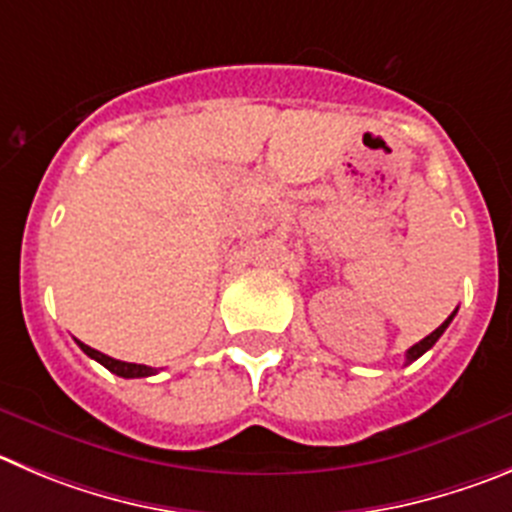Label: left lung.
Masks as SVG:
<instances>
[{
	"label": "left lung",
	"mask_w": 512,
	"mask_h": 512,
	"mask_svg": "<svg viewBox=\"0 0 512 512\" xmlns=\"http://www.w3.org/2000/svg\"><path fill=\"white\" fill-rule=\"evenodd\" d=\"M455 313H457V310H455ZM455 313H452L450 318H447V321H444L442 326L437 328V331H432V333H429L427 338H422V341H419V343H414V346L409 348V351H407V364H412V361H417V358L422 356V353H427L429 348H432L434 343L439 341V336H442V333L447 331V326H450V323H452V318H455Z\"/></svg>",
	"instance_id": "8db88e82"
}]
</instances>
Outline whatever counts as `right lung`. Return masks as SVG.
<instances>
[{
	"mask_svg": "<svg viewBox=\"0 0 512 512\" xmlns=\"http://www.w3.org/2000/svg\"><path fill=\"white\" fill-rule=\"evenodd\" d=\"M78 346L83 348L85 353H88L90 358H95L98 364H103L105 369L111 371V374L116 376H123V379H141V376H154L156 369H151V366H143V364H126V361H118V358H111L105 356V353L95 351V348L85 346V343L78 341Z\"/></svg>",
	"mask_w": 512,
	"mask_h": 512,
	"instance_id": "add662e5",
	"label": "right lung"
}]
</instances>
